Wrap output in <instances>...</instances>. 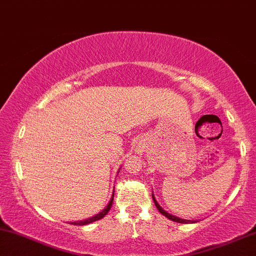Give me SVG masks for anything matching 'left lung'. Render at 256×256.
Masks as SVG:
<instances>
[{"label": "left lung", "instance_id": "8db88e82", "mask_svg": "<svg viewBox=\"0 0 256 256\" xmlns=\"http://www.w3.org/2000/svg\"><path fill=\"white\" fill-rule=\"evenodd\" d=\"M152 198H153V202H154V204H156V209L160 211V214H162L165 217H167V218L168 220H173V222H178V223H185V224H188V223H194V222H197V220H184V218H179V217H176V216H174V215H171V214H168L166 210H164L162 206H160L159 205V203H158L156 202V197H154V194H152Z\"/></svg>", "mask_w": 256, "mask_h": 256}]
</instances>
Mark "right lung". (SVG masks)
Masks as SVG:
<instances>
[{"mask_svg": "<svg viewBox=\"0 0 256 256\" xmlns=\"http://www.w3.org/2000/svg\"><path fill=\"white\" fill-rule=\"evenodd\" d=\"M118 172H120V168H118ZM112 200H114V192H112V198H110L109 203L106 204V206L104 208V209L100 211V212L96 214V215H94V216L89 217V218H86V220H77V222H71V224H74V226H85V224H89V223L94 222V220H98L100 218H103V217L109 212L110 208H112Z\"/></svg>", "mask_w": 256, "mask_h": 256, "instance_id": "obj_1", "label": "right lung"}]
</instances>
